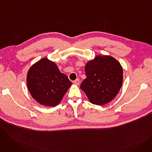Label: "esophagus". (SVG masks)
Segmentation results:
<instances>
[{
  "label": "esophagus",
  "instance_id": "esophagus-1",
  "mask_svg": "<svg viewBox=\"0 0 152 152\" xmlns=\"http://www.w3.org/2000/svg\"><path fill=\"white\" fill-rule=\"evenodd\" d=\"M79 83H80V82H79V79H76V80H75V81H73V83H74L75 84H76V85H77V86L79 84Z\"/></svg>",
  "mask_w": 152,
  "mask_h": 152
}]
</instances>
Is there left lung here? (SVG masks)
<instances>
[{"label":"left lung","instance_id":"obj_1","mask_svg":"<svg viewBox=\"0 0 152 152\" xmlns=\"http://www.w3.org/2000/svg\"><path fill=\"white\" fill-rule=\"evenodd\" d=\"M86 78L81 84L92 104L103 105L118 94L123 81V67L110 55H97L85 66Z\"/></svg>","mask_w":152,"mask_h":152}]
</instances>
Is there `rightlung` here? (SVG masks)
<instances>
[{
    "label": "right lung",
    "mask_w": 152,
    "mask_h": 152,
    "mask_svg": "<svg viewBox=\"0 0 152 152\" xmlns=\"http://www.w3.org/2000/svg\"><path fill=\"white\" fill-rule=\"evenodd\" d=\"M26 83L29 93L39 104L45 107L58 105L72 83L60 71L57 64L43 58L29 69Z\"/></svg>",
    "instance_id": "add662e5"
}]
</instances>
